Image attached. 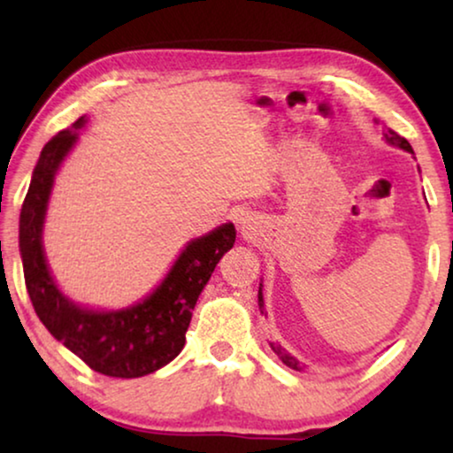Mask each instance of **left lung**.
<instances>
[{"mask_svg": "<svg viewBox=\"0 0 453 453\" xmlns=\"http://www.w3.org/2000/svg\"><path fill=\"white\" fill-rule=\"evenodd\" d=\"M386 140L389 142V144H395V146H400L402 150H406V152H412V146L408 144V140H406V138H402V135L395 134L394 129H388V134H386ZM257 303H259V311L264 313V296H262V287H259V293H257ZM272 350H274L276 355L282 358V363H284V365H288L290 369H301V367H299V361H296L295 357L287 355V352H284V350L280 349V346H274V344H272Z\"/></svg>", "mask_w": 453, "mask_h": 453, "instance_id": "obj_1", "label": "left lung"}]
</instances>
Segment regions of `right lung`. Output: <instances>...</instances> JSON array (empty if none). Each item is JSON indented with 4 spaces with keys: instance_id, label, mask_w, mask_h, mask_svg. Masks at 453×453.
I'll return each mask as SVG.
<instances>
[{
    "instance_id": "1",
    "label": "right lung",
    "mask_w": 453,
    "mask_h": 453,
    "mask_svg": "<svg viewBox=\"0 0 453 453\" xmlns=\"http://www.w3.org/2000/svg\"><path fill=\"white\" fill-rule=\"evenodd\" d=\"M84 117L53 135L42 148L20 212V253L24 282L42 326L65 349L96 373L142 377L171 363L185 344L191 311L212 276L216 264L231 250L237 231L228 222L185 247L169 274L138 305L121 311H88L67 301L55 287L42 256L41 231L55 171L70 152Z\"/></svg>"
}]
</instances>
